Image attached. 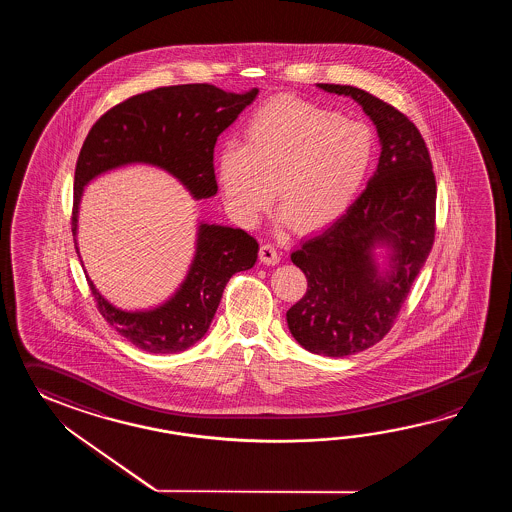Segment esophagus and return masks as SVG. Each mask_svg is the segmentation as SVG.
<instances>
[{
    "label": "esophagus",
    "instance_id": "34e87169",
    "mask_svg": "<svg viewBox=\"0 0 512 512\" xmlns=\"http://www.w3.org/2000/svg\"><path fill=\"white\" fill-rule=\"evenodd\" d=\"M260 260L265 265H276V263H280V260H282V254L276 251V247L271 245V243H263L260 247Z\"/></svg>",
    "mask_w": 512,
    "mask_h": 512
}]
</instances>
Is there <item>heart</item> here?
<instances>
[{"mask_svg":"<svg viewBox=\"0 0 512 512\" xmlns=\"http://www.w3.org/2000/svg\"><path fill=\"white\" fill-rule=\"evenodd\" d=\"M371 155L364 124L302 98H272L245 122L243 146L221 148L218 181L230 214L243 223L260 218L274 188L283 221L313 232L348 210Z\"/></svg>","mask_w":512,"mask_h":512,"instance_id":"heart-1","label":"heart"}]
</instances>
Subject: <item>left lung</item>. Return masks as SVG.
<instances>
[{
	"label": "left lung",
	"mask_w": 512,
	"mask_h": 512,
	"mask_svg": "<svg viewBox=\"0 0 512 512\" xmlns=\"http://www.w3.org/2000/svg\"><path fill=\"white\" fill-rule=\"evenodd\" d=\"M357 100L377 126L382 152L366 190L348 212L291 254L307 291L287 311L302 348L346 357L375 346L392 329L435 240V175L421 131L403 111L368 91L318 84ZM375 242L394 249L386 275L370 260Z\"/></svg>",
	"instance_id": "obj_1"
}]
</instances>
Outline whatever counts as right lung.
Returning <instances> with one entry per match:
<instances>
[{
    "mask_svg": "<svg viewBox=\"0 0 512 512\" xmlns=\"http://www.w3.org/2000/svg\"><path fill=\"white\" fill-rule=\"evenodd\" d=\"M256 95V87L230 93L212 84H183L157 87L108 109L87 133L78 155L73 238L84 186L95 175L122 164L161 166L196 199L214 196L218 192L214 146L219 133L238 119ZM75 249L78 254L77 245ZM256 258L258 241L245 230L203 223L196 258L181 289L161 307L139 313L113 307L86 278L98 313L135 348L148 353H181L205 337L232 274L251 269Z\"/></svg>",
    "mask_w": 512,
    "mask_h": 512,
    "instance_id": "right-lung-1",
    "label": "right lung"
}]
</instances>
